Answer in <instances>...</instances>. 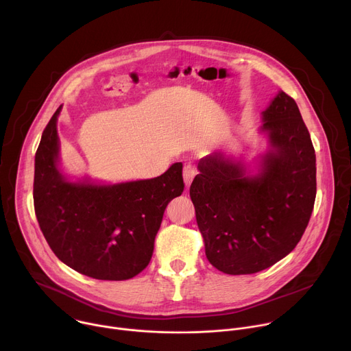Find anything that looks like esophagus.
Masks as SVG:
<instances>
[{
	"label": "esophagus",
	"mask_w": 351,
	"mask_h": 351,
	"mask_svg": "<svg viewBox=\"0 0 351 351\" xmlns=\"http://www.w3.org/2000/svg\"><path fill=\"white\" fill-rule=\"evenodd\" d=\"M195 173H197V169H195L194 165H191V164H186V165H184V168H183V179H184L186 187L190 186V183H191V180L194 179Z\"/></svg>",
	"instance_id": "34e87169"
}]
</instances>
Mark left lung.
Here are the masks:
<instances>
[{"label":"left lung","mask_w":351,"mask_h":351,"mask_svg":"<svg viewBox=\"0 0 351 351\" xmlns=\"http://www.w3.org/2000/svg\"><path fill=\"white\" fill-rule=\"evenodd\" d=\"M263 121L271 149L257 176L214 153L198 161L190 186L206 256L228 275L256 274L286 257L315 203V149L295 101L279 91Z\"/></svg>","instance_id":"1"}]
</instances>
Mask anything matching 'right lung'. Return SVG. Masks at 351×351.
<instances>
[{
    "label": "right lung",
    "instance_id": "add662e5",
    "mask_svg": "<svg viewBox=\"0 0 351 351\" xmlns=\"http://www.w3.org/2000/svg\"><path fill=\"white\" fill-rule=\"evenodd\" d=\"M47 123L34 160L33 199L40 229L68 267L99 280H126L152 260L164 211L184 189L182 162L158 178L97 186L68 182L57 168V118Z\"/></svg>",
    "mask_w": 351,
    "mask_h": 351
}]
</instances>
